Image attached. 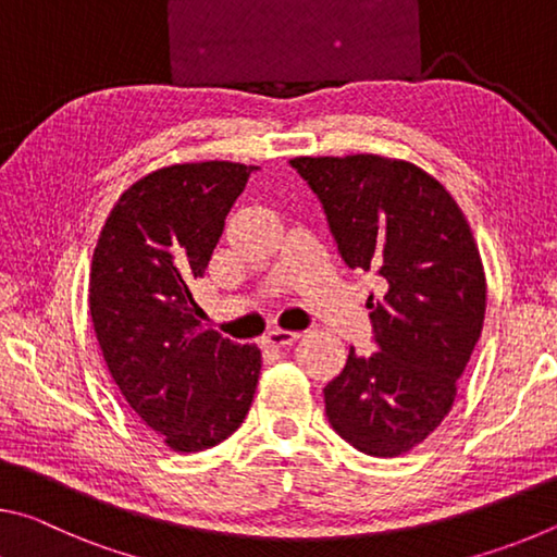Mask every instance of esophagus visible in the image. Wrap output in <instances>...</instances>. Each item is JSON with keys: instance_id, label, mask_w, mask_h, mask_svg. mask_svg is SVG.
<instances>
[{"instance_id": "obj_1", "label": "esophagus", "mask_w": 557, "mask_h": 557, "mask_svg": "<svg viewBox=\"0 0 557 557\" xmlns=\"http://www.w3.org/2000/svg\"><path fill=\"white\" fill-rule=\"evenodd\" d=\"M299 338V332H287V329H272V332L265 334V344L268 346H289L292 342H297Z\"/></svg>"}]
</instances>
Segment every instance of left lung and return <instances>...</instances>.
<instances>
[{
    "mask_svg": "<svg viewBox=\"0 0 557 557\" xmlns=\"http://www.w3.org/2000/svg\"><path fill=\"white\" fill-rule=\"evenodd\" d=\"M351 270L373 272L379 351H348L326 383L332 428L371 457H398L445 420L482 336L486 277L465 213L435 176L379 154L295 157Z\"/></svg>",
    "mask_w": 557,
    "mask_h": 557,
    "instance_id": "1",
    "label": "left lung"
}]
</instances>
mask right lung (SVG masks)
Listing matches in <instances>:
<instances>
[{"mask_svg": "<svg viewBox=\"0 0 557 557\" xmlns=\"http://www.w3.org/2000/svg\"><path fill=\"white\" fill-rule=\"evenodd\" d=\"M256 169H157L120 196L92 252L88 301L102 358L122 398L174 451L231 437L256 395L260 348L203 326L191 297Z\"/></svg>", "mask_w": 557, "mask_h": 557, "instance_id": "1", "label": "right lung"}]
</instances>
